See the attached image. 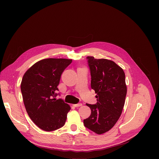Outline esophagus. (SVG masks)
Masks as SVG:
<instances>
[{"label":"esophagus","instance_id":"obj_1","mask_svg":"<svg viewBox=\"0 0 159 159\" xmlns=\"http://www.w3.org/2000/svg\"><path fill=\"white\" fill-rule=\"evenodd\" d=\"M73 106L75 107H80V106H82V104L81 103H80V104H73Z\"/></svg>","mask_w":159,"mask_h":159}]
</instances>
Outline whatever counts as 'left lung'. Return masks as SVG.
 Returning a JSON list of instances; mask_svg holds the SVG:
<instances>
[{"label": "left lung", "instance_id": "8db88e82", "mask_svg": "<svg viewBox=\"0 0 159 159\" xmlns=\"http://www.w3.org/2000/svg\"><path fill=\"white\" fill-rule=\"evenodd\" d=\"M91 76V87L97 95L96 104L86 105L91 115L84 126L98 135L111 129L121 115L127 93L123 70L112 61L87 57Z\"/></svg>", "mask_w": 159, "mask_h": 159}]
</instances>
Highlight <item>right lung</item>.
Segmentation results:
<instances>
[{
	"mask_svg": "<svg viewBox=\"0 0 159 159\" xmlns=\"http://www.w3.org/2000/svg\"><path fill=\"white\" fill-rule=\"evenodd\" d=\"M72 62L66 58H45L24 73L20 89L26 111L37 126L46 131L62 127L71 110L62 99L57 100L61 75Z\"/></svg>",
	"mask_w": 159,
	"mask_h": 159,
	"instance_id": "right-lung-1",
	"label": "right lung"
}]
</instances>
